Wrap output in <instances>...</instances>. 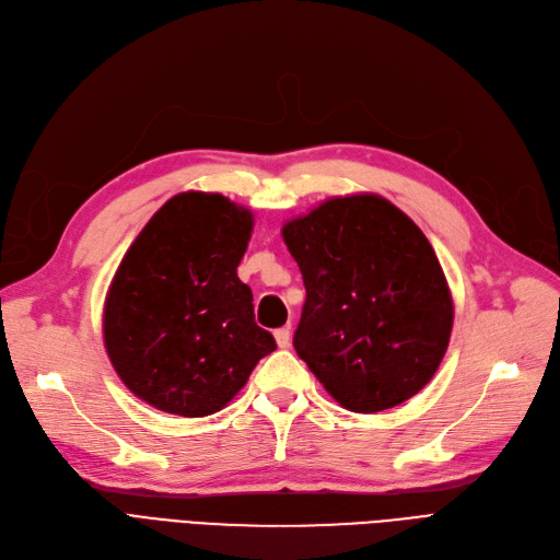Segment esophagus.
<instances>
[{
	"mask_svg": "<svg viewBox=\"0 0 560 560\" xmlns=\"http://www.w3.org/2000/svg\"><path fill=\"white\" fill-rule=\"evenodd\" d=\"M273 335H276V341H278L280 349H289V343H291V330H289V326L278 328Z\"/></svg>",
	"mask_w": 560,
	"mask_h": 560,
	"instance_id": "34e87169",
	"label": "esophagus"
}]
</instances>
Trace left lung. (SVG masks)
Listing matches in <instances>:
<instances>
[{"label":"left lung","mask_w":560,"mask_h":560,"mask_svg":"<svg viewBox=\"0 0 560 560\" xmlns=\"http://www.w3.org/2000/svg\"><path fill=\"white\" fill-rule=\"evenodd\" d=\"M282 238L307 291L294 349L335 401L366 415L423 389L446 353L454 301L412 219L355 194L291 219Z\"/></svg>","instance_id":"8db88e82"}]
</instances>
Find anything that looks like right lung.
Segmentation results:
<instances>
[{"label": "right lung", "mask_w": 560, "mask_h": 560, "mask_svg": "<svg viewBox=\"0 0 560 560\" xmlns=\"http://www.w3.org/2000/svg\"><path fill=\"white\" fill-rule=\"evenodd\" d=\"M250 209L221 194L173 196L125 253L104 301V346L120 381L152 408L207 417L276 351L236 276Z\"/></svg>", "instance_id": "right-lung-1"}]
</instances>
